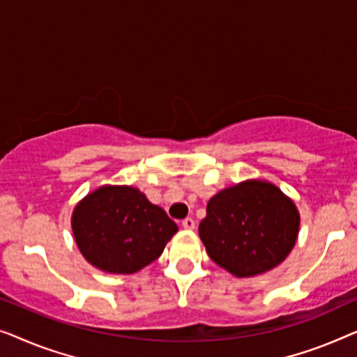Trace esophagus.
<instances>
[{
    "instance_id": "34e87169",
    "label": "esophagus",
    "mask_w": 357,
    "mask_h": 357,
    "mask_svg": "<svg viewBox=\"0 0 357 357\" xmlns=\"http://www.w3.org/2000/svg\"><path fill=\"white\" fill-rule=\"evenodd\" d=\"M181 225H183V228H185V229H194L195 228V222L192 218H184L183 223H181Z\"/></svg>"
}]
</instances>
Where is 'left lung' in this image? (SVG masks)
<instances>
[{
    "label": "left lung",
    "mask_w": 357,
    "mask_h": 357,
    "mask_svg": "<svg viewBox=\"0 0 357 357\" xmlns=\"http://www.w3.org/2000/svg\"><path fill=\"white\" fill-rule=\"evenodd\" d=\"M298 229L296 205L277 185L248 181L208 200L199 236L215 264L236 277H254L283 262Z\"/></svg>",
    "instance_id": "obj_1"
}]
</instances>
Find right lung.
I'll return each mask as SVG.
<instances>
[{
	"label": "right lung",
	"mask_w": 357,
	"mask_h": 357,
	"mask_svg": "<svg viewBox=\"0 0 357 357\" xmlns=\"http://www.w3.org/2000/svg\"><path fill=\"white\" fill-rule=\"evenodd\" d=\"M80 252L109 273H134L152 264L178 227L163 208L129 185H103L73 213Z\"/></svg>",
	"instance_id": "add662e5"
}]
</instances>
